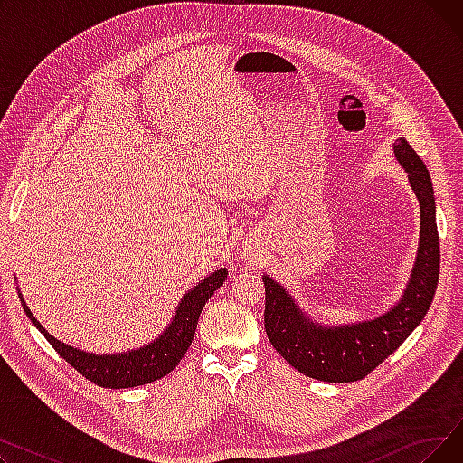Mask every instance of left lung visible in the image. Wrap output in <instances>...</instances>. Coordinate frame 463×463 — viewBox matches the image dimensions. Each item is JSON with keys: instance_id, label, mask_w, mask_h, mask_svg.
I'll use <instances>...</instances> for the list:
<instances>
[{"instance_id": "obj_1", "label": "left lung", "mask_w": 463, "mask_h": 463, "mask_svg": "<svg viewBox=\"0 0 463 463\" xmlns=\"http://www.w3.org/2000/svg\"><path fill=\"white\" fill-rule=\"evenodd\" d=\"M392 150L407 173L420 206V236L415 264L400 300L373 319L326 326L315 323L293 295L270 276L266 290L264 328L274 349L300 373L326 383L364 379L391 356L415 330L433 300L439 281V236L435 222V194L426 165L400 137Z\"/></svg>"}]
</instances>
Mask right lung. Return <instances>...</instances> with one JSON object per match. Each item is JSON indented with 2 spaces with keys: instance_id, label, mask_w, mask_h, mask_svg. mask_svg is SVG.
I'll use <instances>...</instances> for the list:
<instances>
[{
  "instance_id": "right-lung-1",
  "label": "right lung",
  "mask_w": 463,
  "mask_h": 463,
  "mask_svg": "<svg viewBox=\"0 0 463 463\" xmlns=\"http://www.w3.org/2000/svg\"><path fill=\"white\" fill-rule=\"evenodd\" d=\"M227 274V269H217L215 272L201 279L193 288H189L178 302L173 319H170L166 328L156 339H152L150 344H144L142 347L129 349L124 353L109 354L88 353L60 342L52 334H48L46 328L33 317V313L30 311L26 302H24L20 290L18 297L24 311H26L30 321L46 337V342L88 381L103 388H131L154 383L168 375L178 366V362L184 358L193 342L194 330H197L199 323V315L204 304L215 290L223 285Z\"/></svg>"
}]
</instances>
